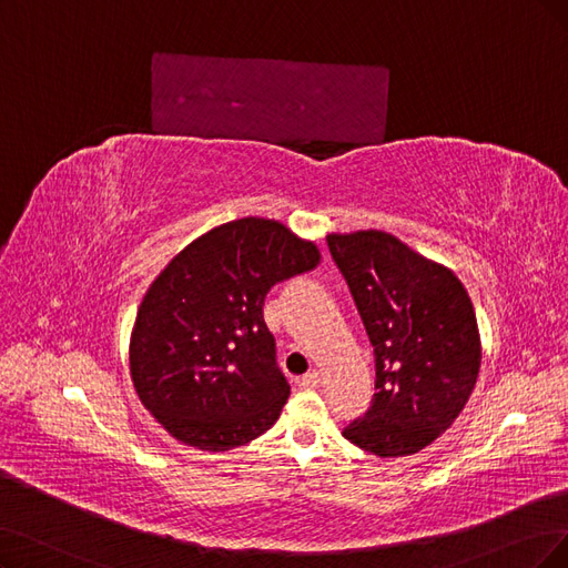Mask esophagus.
<instances>
[{"instance_id":"34e87169","label":"esophagus","mask_w":568,"mask_h":568,"mask_svg":"<svg viewBox=\"0 0 568 568\" xmlns=\"http://www.w3.org/2000/svg\"><path fill=\"white\" fill-rule=\"evenodd\" d=\"M300 386H302V388H318V386H321V372L313 369V372L304 374L302 379H300Z\"/></svg>"}]
</instances>
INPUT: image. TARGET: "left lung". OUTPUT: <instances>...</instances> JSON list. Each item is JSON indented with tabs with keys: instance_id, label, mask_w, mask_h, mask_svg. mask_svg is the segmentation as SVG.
<instances>
[{
	"instance_id": "obj_1",
	"label": "left lung",
	"mask_w": 568,
	"mask_h": 568,
	"mask_svg": "<svg viewBox=\"0 0 568 568\" xmlns=\"http://www.w3.org/2000/svg\"><path fill=\"white\" fill-rule=\"evenodd\" d=\"M374 346V403L344 437L382 458L443 435L475 388L481 342L456 273L379 229L327 234Z\"/></svg>"
}]
</instances>
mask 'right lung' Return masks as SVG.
I'll list each match as a JSON object with an SVG mask.
<instances>
[{
	"mask_svg": "<svg viewBox=\"0 0 568 568\" xmlns=\"http://www.w3.org/2000/svg\"><path fill=\"white\" fill-rule=\"evenodd\" d=\"M321 264V250L278 220L213 226L165 264L131 332L135 393L163 430L229 452L268 430L290 386L264 323L266 292Z\"/></svg>",
	"mask_w": 568,
	"mask_h": 568,
	"instance_id": "obj_1",
	"label": "right lung"
}]
</instances>
